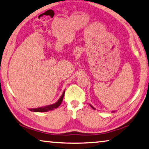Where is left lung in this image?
I'll return each instance as SVG.
<instances>
[{
  "label": "left lung",
  "instance_id": "8db88e82",
  "mask_svg": "<svg viewBox=\"0 0 149 149\" xmlns=\"http://www.w3.org/2000/svg\"><path fill=\"white\" fill-rule=\"evenodd\" d=\"M91 107H92V108H93V109H95V108H93V107H92V106H91Z\"/></svg>",
  "mask_w": 149,
  "mask_h": 149
}]
</instances>
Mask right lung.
Returning a JSON list of instances; mask_svg holds the SVG:
<instances>
[{"instance_id":"obj_1","label":"right lung","mask_w":149,"mask_h":149,"mask_svg":"<svg viewBox=\"0 0 149 149\" xmlns=\"http://www.w3.org/2000/svg\"><path fill=\"white\" fill-rule=\"evenodd\" d=\"M64 93H65V91H64V93H63L62 97H60V99L58 100V101L55 103V104H54L47 106V107H41V108H33V109H29V110L31 111H33V112H47V111H49V110H53L54 108H56L58 107L60 104H61V103H62V100H63V98H64Z\"/></svg>"}]
</instances>
